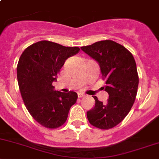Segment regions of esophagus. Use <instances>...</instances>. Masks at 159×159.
<instances>
[{
	"instance_id": "1",
	"label": "esophagus",
	"mask_w": 159,
	"mask_h": 159,
	"mask_svg": "<svg viewBox=\"0 0 159 159\" xmlns=\"http://www.w3.org/2000/svg\"><path fill=\"white\" fill-rule=\"evenodd\" d=\"M78 98H81V97H84V93H81V92H78Z\"/></svg>"
}]
</instances>
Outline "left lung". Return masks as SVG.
I'll use <instances>...</instances> for the list:
<instances>
[{
	"label": "left lung",
	"mask_w": 159,
	"mask_h": 159,
	"mask_svg": "<svg viewBox=\"0 0 159 159\" xmlns=\"http://www.w3.org/2000/svg\"><path fill=\"white\" fill-rule=\"evenodd\" d=\"M81 49L98 62L109 94L106 102L93 96L95 105L87 112L88 120L97 128H112L127 116L136 98L139 78L134 58L124 46L112 40L98 41Z\"/></svg>",
	"instance_id": "obj_1"
}]
</instances>
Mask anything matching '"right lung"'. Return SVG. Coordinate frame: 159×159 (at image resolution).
I'll use <instances>...</instances> for the list:
<instances>
[{"mask_svg":"<svg viewBox=\"0 0 159 159\" xmlns=\"http://www.w3.org/2000/svg\"><path fill=\"white\" fill-rule=\"evenodd\" d=\"M79 51V47L43 40L29 46L20 57L17 78L23 102L31 116L43 127L62 126L76 102V92L56 91L52 84L66 60Z\"/></svg>","mask_w":159,"mask_h":159,"instance_id":"obj_1","label":"right lung"}]
</instances>
